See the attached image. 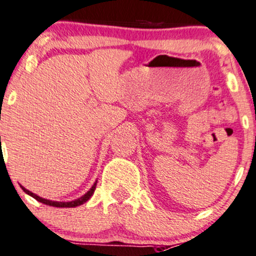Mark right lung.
<instances>
[{"mask_svg": "<svg viewBox=\"0 0 256 256\" xmlns=\"http://www.w3.org/2000/svg\"><path fill=\"white\" fill-rule=\"evenodd\" d=\"M96 186H97V182H96V184H94V186H92L91 190H90L88 192L86 193V194H84L82 196H81V198L76 199V200L68 202V203H63V202H52V200H47V199H44V198H41V196H38L34 194L32 192H30V190H25L24 187H22V188H23V190H24L25 193H28V194H29V196H32V198H35L36 200H38V202H40V203H44V204H46V206H57V208H74V206H81V204L86 203V202L90 198H91V196L94 194V190H96Z\"/></svg>", "mask_w": 256, "mask_h": 256, "instance_id": "obj_1", "label": "right lung"}]
</instances>
